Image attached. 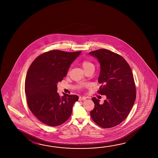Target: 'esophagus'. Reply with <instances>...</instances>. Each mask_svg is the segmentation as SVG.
<instances>
[{
	"label": "esophagus",
	"mask_w": 158,
	"mask_h": 158,
	"mask_svg": "<svg viewBox=\"0 0 158 158\" xmlns=\"http://www.w3.org/2000/svg\"><path fill=\"white\" fill-rule=\"evenodd\" d=\"M86 99V98L85 97H84V96H80L79 98V101H84V100H85Z\"/></svg>",
	"instance_id": "obj_1"
}]
</instances>
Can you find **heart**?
<instances>
[{"label": "heart", "mask_w": 158, "mask_h": 158, "mask_svg": "<svg viewBox=\"0 0 158 158\" xmlns=\"http://www.w3.org/2000/svg\"><path fill=\"white\" fill-rule=\"evenodd\" d=\"M82 67H83L84 70H86L89 68L91 67H94V65L90 62V61L88 60H84L83 63H82Z\"/></svg>", "instance_id": "heart-1"}]
</instances>
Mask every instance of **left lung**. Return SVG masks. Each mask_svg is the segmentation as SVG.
<instances>
[{
    "instance_id": "left-lung-1",
    "label": "left lung",
    "mask_w": 158,
    "mask_h": 158,
    "mask_svg": "<svg viewBox=\"0 0 158 158\" xmlns=\"http://www.w3.org/2000/svg\"><path fill=\"white\" fill-rule=\"evenodd\" d=\"M96 58L100 65L98 93L105 95L103 104L93 98L94 109L92 119L104 128L114 127L127 118L135 104L136 91L135 80L129 64L119 54L105 49L89 53Z\"/></svg>"
}]
</instances>
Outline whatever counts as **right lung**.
Here are the masks:
<instances>
[{
    "instance_id": "right-lung-1",
    "label": "right lung",
    "mask_w": 158,
    "mask_h": 158,
    "mask_svg": "<svg viewBox=\"0 0 158 158\" xmlns=\"http://www.w3.org/2000/svg\"><path fill=\"white\" fill-rule=\"evenodd\" d=\"M81 53L53 50L37 57L29 68L25 83L27 102L32 114L44 124L57 126L71 116L79 98L67 94L60 96L57 84Z\"/></svg>"
}]
</instances>
